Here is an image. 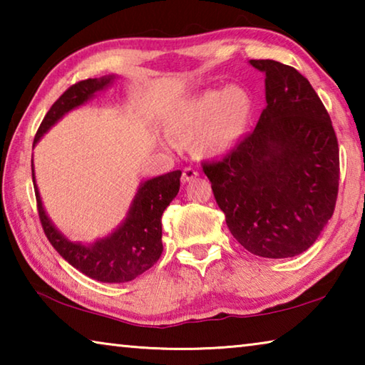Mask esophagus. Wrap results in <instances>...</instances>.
<instances>
[{"label":"esophagus","mask_w":365,"mask_h":365,"mask_svg":"<svg viewBox=\"0 0 365 365\" xmlns=\"http://www.w3.org/2000/svg\"><path fill=\"white\" fill-rule=\"evenodd\" d=\"M196 177H197V170H195L193 168H185L183 172H182V182L183 183H188Z\"/></svg>","instance_id":"1"}]
</instances>
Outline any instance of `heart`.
<instances>
[{
    "instance_id": "1",
    "label": "heart",
    "mask_w": 365,
    "mask_h": 365,
    "mask_svg": "<svg viewBox=\"0 0 365 365\" xmlns=\"http://www.w3.org/2000/svg\"><path fill=\"white\" fill-rule=\"evenodd\" d=\"M255 103L240 85L207 90L178 103L168 119V133L177 143L193 141L200 158H220L248 132Z\"/></svg>"
}]
</instances>
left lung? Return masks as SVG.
<instances>
[{
    "instance_id": "1",
    "label": "left lung",
    "mask_w": 365,
    "mask_h": 365,
    "mask_svg": "<svg viewBox=\"0 0 365 365\" xmlns=\"http://www.w3.org/2000/svg\"><path fill=\"white\" fill-rule=\"evenodd\" d=\"M265 73L267 106L224 159L205 163L228 230L261 257L311 248L335 211L338 140L316 90L292 66L251 59Z\"/></svg>"
}]
</instances>
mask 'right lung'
Segmentation results:
<instances>
[{
	"label": "right lung",
	"mask_w": 365,
	"mask_h": 365,
	"mask_svg": "<svg viewBox=\"0 0 365 365\" xmlns=\"http://www.w3.org/2000/svg\"><path fill=\"white\" fill-rule=\"evenodd\" d=\"M114 78L115 76L88 78L67 88L46 113L35 135L34 146L61 117L91 100L95 93L113 83ZM180 175V170H174L141 183L122 225L117 227L108 237L96 240L95 243L82 245L69 242L49 220L35 183L32 159L36 207H38L41 227L49 243L72 267H76L90 279L104 283L130 282L158 262V259L163 255L160 217H163L165 207L178 193Z\"/></svg>",
	"instance_id": "1"
}]
</instances>
